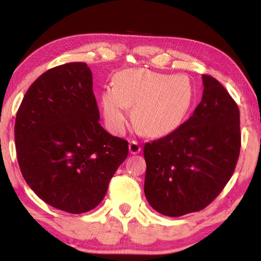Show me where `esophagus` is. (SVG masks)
I'll list each match as a JSON object with an SVG mask.
<instances>
[{
  "label": "esophagus",
  "instance_id": "esophagus-1",
  "mask_svg": "<svg viewBox=\"0 0 261 261\" xmlns=\"http://www.w3.org/2000/svg\"><path fill=\"white\" fill-rule=\"evenodd\" d=\"M140 151H141V147H140L138 141H136V140L130 141V143H129V152L131 154H138Z\"/></svg>",
  "mask_w": 261,
  "mask_h": 261
}]
</instances>
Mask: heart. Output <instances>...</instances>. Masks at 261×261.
Instances as JSON below:
<instances>
[{"instance_id":"b5f03b06","label":"heart","mask_w":261,"mask_h":261,"mask_svg":"<svg viewBox=\"0 0 261 261\" xmlns=\"http://www.w3.org/2000/svg\"><path fill=\"white\" fill-rule=\"evenodd\" d=\"M193 87L187 76H169L146 69H127L114 77V86L101 94L105 120L109 129L124 131L129 107L134 106L137 127L145 135L158 137L177 127L189 112Z\"/></svg>"}]
</instances>
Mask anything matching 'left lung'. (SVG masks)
<instances>
[{
  "instance_id": "left-lung-1",
  "label": "left lung",
  "mask_w": 261,
  "mask_h": 261,
  "mask_svg": "<svg viewBox=\"0 0 261 261\" xmlns=\"http://www.w3.org/2000/svg\"><path fill=\"white\" fill-rule=\"evenodd\" d=\"M202 98L191 117L144 146L145 196L167 216L208 206L230 179L240 156L237 103L215 78L202 74Z\"/></svg>"
}]
</instances>
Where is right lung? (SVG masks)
<instances>
[{
    "label": "right lung",
    "mask_w": 261,
    "mask_h": 261,
    "mask_svg": "<svg viewBox=\"0 0 261 261\" xmlns=\"http://www.w3.org/2000/svg\"><path fill=\"white\" fill-rule=\"evenodd\" d=\"M92 71L83 62L42 73L16 115L17 159L26 183L48 205L71 214L95 208L129 154L127 141L99 123Z\"/></svg>",
    "instance_id": "1"
}]
</instances>
